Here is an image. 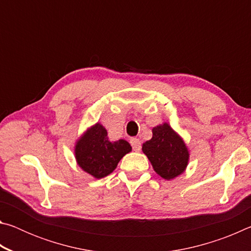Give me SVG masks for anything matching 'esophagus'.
Returning <instances> with one entry per match:
<instances>
[{
    "label": "esophagus",
    "mask_w": 251,
    "mask_h": 251,
    "mask_svg": "<svg viewBox=\"0 0 251 251\" xmlns=\"http://www.w3.org/2000/svg\"><path fill=\"white\" fill-rule=\"evenodd\" d=\"M130 145L133 147V150L135 151H139L142 150V143L138 138H131L130 139Z\"/></svg>",
    "instance_id": "esophagus-1"
}]
</instances>
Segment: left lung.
I'll return each instance as SVG.
<instances>
[{
  "label": "left lung",
  "instance_id": "8db88e82",
  "mask_svg": "<svg viewBox=\"0 0 251 251\" xmlns=\"http://www.w3.org/2000/svg\"><path fill=\"white\" fill-rule=\"evenodd\" d=\"M143 151L165 179H173L185 171L189 154L182 139L167 123L152 128V137L143 145Z\"/></svg>",
  "mask_w": 251,
  "mask_h": 251
}]
</instances>
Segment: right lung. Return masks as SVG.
Returning a JSON list of instances; mask_svg holds the SVG:
<instances>
[{
  "label": "right lung",
  "instance_id": "1",
  "mask_svg": "<svg viewBox=\"0 0 251 251\" xmlns=\"http://www.w3.org/2000/svg\"><path fill=\"white\" fill-rule=\"evenodd\" d=\"M130 151V145L124 139L110 143L106 129L96 124L76 144L75 155L83 171L95 178H103L109 175L122 157Z\"/></svg>",
  "mask_w": 251,
  "mask_h": 251
}]
</instances>
